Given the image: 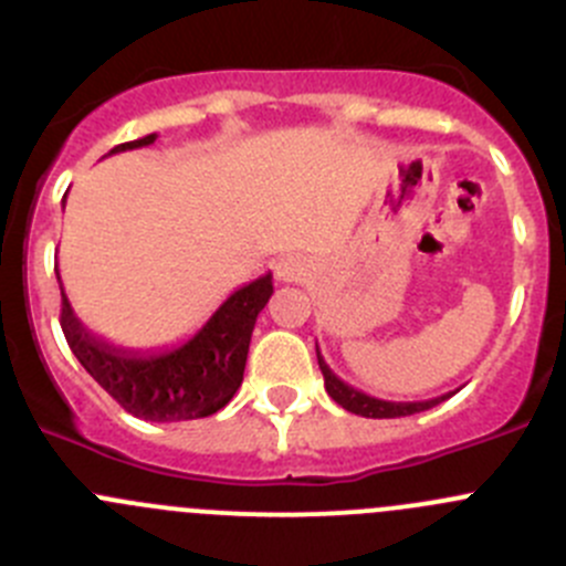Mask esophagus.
Wrapping results in <instances>:
<instances>
[{
  "instance_id": "34e87169",
  "label": "esophagus",
  "mask_w": 566,
  "mask_h": 566,
  "mask_svg": "<svg viewBox=\"0 0 566 566\" xmlns=\"http://www.w3.org/2000/svg\"><path fill=\"white\" fill-rule=\"evenodd\" d=\"M306 271H310V265L301 256H284L276 265L279 282H301V279H306Z\"/></svg>"
}]
</instances>
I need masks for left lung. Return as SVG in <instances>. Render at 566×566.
<instances>
[{"label": "left lung", "instance_id": "1", "mask_svg": "<svg viewBox=\"0 0 566 566\" xmlns=\"http://www.w3.org/2000/svg\"><path fill=\"white\" fill-rule=\"evenodd\" d=\"M317 364H319V373H323L325 391H328V397L334 399L336 405H342L345 410H350V413L367 416V419H399V416L421 413V410L436 408L438 402H443V399H449L454 394V391L441 394V397L424 399V402H391V399L369 397V394L353 389V386H347L345 380L336 378V375L331 373L328 364H325V358L319 356V347H317Z\"/></svg>", "mask_w": 566, "mask_h": 566}]
</instances>
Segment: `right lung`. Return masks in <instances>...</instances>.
Listing matches in <instances>:
<instances>
[{"instance_id": "right-lung-1", "label": "right lung", "mask_w": 566, "mask_h": 566, "mask_svg": "<svg viewBox=\"0 0 566 566\" xmlns=\"http://www.w3.org/2000/svg\"><path fill=\"white\" fill-rule=\"evenodd\" d=\"M156 142V134L125 142L108 150V156ZM56 282L62 293V334L73 356L123 405L128 413L145 421H188L213 416L224 408L243 384L251 331L256 315L273 295V276L254 279L238 287L208 323L177 347L164 350H134L101 339L73 315V306L62 287L60 268Z\"/></svg>"}]
</instances>
